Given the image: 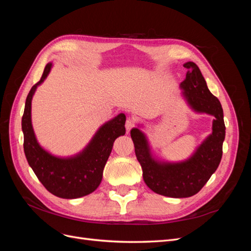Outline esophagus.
<instances>
[{
    "instance_id": "esophagus-1",
    "label": "esophagus",
    "mask_w": 251,
    "mask_h": 251,
    "mask_svg": "<svg viewBox=\"0 0 251 251\" xmlns=\"http://www.w3.org/2000/svg\"><path fill=\"white\" fill-rule=\"evenodd\" d=\"M134 121L133 120H131V119H127L126 120V133H128L130 132L132 128L134 127Z\"/></svg>"
}]
</instances>
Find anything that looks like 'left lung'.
Returning <instances> with one entry per match:
<instances>
[{
  "instance_id": "obj_1",
  "label": "left lung",
  "mask_w": 251,
  "mask_h": 251,
  "mask_svg": "<svg viewBox=\"0 0 251 251\" xmlns=\"http://www.w3.org/2000/svg\"><path fill=\"white\" fill-rule=\"evenodd\" d=\"M186 78L180 83L181 96L195 113L214 116L212 132L205 138L194 153L183 161L170 162L157 158L151 151L147 135L140 127L131 130L135 154L142 169L146 184L156 194L171 198H188L196 195L206 184L222 158L225 125L222 105L210 93L203 75L195 63L187 62Z\"/></svg>"
}]
</instances>
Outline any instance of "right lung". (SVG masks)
<instances>
[{
	"mask_svg": "<svg viewBox=\"0 0 251 251\" xmlns=\"http://www.w3.org/2000/svg\"><path fill=\"white\" fill-rule=\"evenodd\" d=\"M52 67L51 62L46 65L41 80L31 88L26 98L22 118L24 151L30 168L48 192L63 199H76L93 193L100 186L114 141L126 134V115L120 113L101 125L78 153L67 157L51 154L36 139L31 120V102L37 87L47 78Z\"/></svg>",
	"mask_w": 251,
	"mask_h": 251,
	"instance_id": "1",
	"label": "right lung"
}]
</instances>
